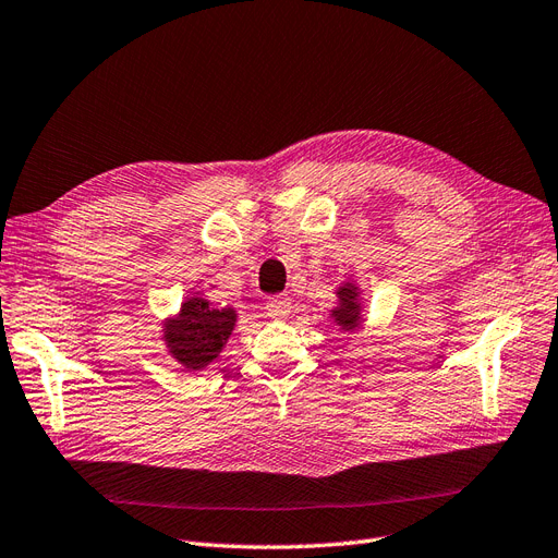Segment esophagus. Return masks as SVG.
<instances>
[{
    "label": "esophagus",
    "mask_w": 558,
    "mask_h": 558,
    "mask_svg": "<svg viewBox=\"0 0 558 558\" xmlns=\"http://www.w3.org/2000/svg\"><path fill=\"white\" fill-rule=\"evenodd\" d=\"M266 313L276 317V319H287L292 313V299L287 294H280V296H274L266 301Z\"/></svg>",
    "instance_id": "esophagus-1"
}]
</instances>
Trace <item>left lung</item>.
<instances>
[{
  "label": "left lung",
  "instance_id": "8db88e82",
  "mask_svg": "<svg viewBox=\"0 0 558 558\" xmlns=\"http://www.w3.org/2000/svg\"><path fill=\"white\" fill-rule=\"evenodd\" d=\"M361 290L349 280L344 284L338 287V307L331 311V317L336 319V324L342 328V331H356L361 326L363 317H361V301H359Z\"/></svg>",
  "mask_w": 558,
  "mask_h": 558
}]
</instances>
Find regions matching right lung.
<instances>
[{
    "label": "right lung",
    "mask_w": 558,
    "mask_h": 558,
    "mask_svg": "<svg viewBox=\"0 0 558 558\" xmlns=\"http://www.w3.org/2000/svg\"><path fill=\"white\" fill-rule=\"evenodd\" d=\"M234 324V307H211L206 299L193 296L181 303L174 319L165 322L162 340L185 369H204L218 359Z\"/></svg>",
    "instance_id": "right-lung-1"
}]
</instances>
